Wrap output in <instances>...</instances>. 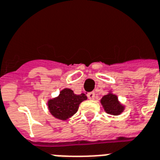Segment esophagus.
<instances>
[{
    "label": "esophagus",
    "mask_w": 160,
    "mask_h": 160,
    "mask_svg": "<svg viewBox=\"0 0 160 160\" xmlns=\"http://www.w3.org/2000/svg\"><path fill=\"white\" fill-rule=\"evenodd\" d=\"M88 98L89 99H94V98H95V93L94 92H88Z\"/></svg>",
    "instance_id": "esophagus-1"
}]
</instances>
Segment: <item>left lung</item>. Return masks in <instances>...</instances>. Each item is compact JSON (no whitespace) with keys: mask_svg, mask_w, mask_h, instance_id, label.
Wrapping results in <instances>:
<instances>
[{"mask_svg":"<svg viewBox=\"0 0 160 160\" xmlns=\"http://www.w3.org/2000/svg\"><path fill=\"white\" fill-rule=\"evenodd\" d=\"M100 102L105 112L114 116L121 114L125 108L124 105L119 102L117 95L112 93V91L108 92V93L104 95Z\"/></svg>","mask_w":160,"mask_h":160,"instance_id":"left-lung-1","label":"left lung"}]
</instances>
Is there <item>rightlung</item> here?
Masks as SVG:
<instances>
[{"mask_svg":"<svg viewBox=\"0 0 160 160\" xmlns=\"http://www.w3.org/2000/svg\"><path fill=\"white\" fill-rule=\"evenodd\" d=\"M87 98L84 93L77 95L72 89L64 88L58 97L48 100V107L53 117L65 121L76 113L79 104Z\"/></svg>","mask_w":160,"mask_h":160,"instance_id":"right-lung-1","label":"right lung"}]
</instances>
